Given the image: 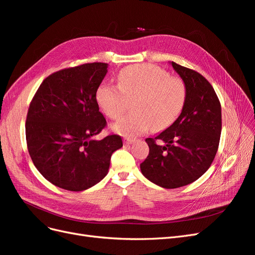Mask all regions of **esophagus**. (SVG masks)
I'll list each match as a JSON object with an SVG mask.
<instances>
[{"label": "esophagus", "mask_w": 255, "mask_h": 255, "mask_svg": "<svg viewBox=\"0 0 255 255\" xmlns=\"http://www.w3.org/2000/svg\"><path fill=\"white\" fill-rule=\"evenodd\" d=\"M123 141H125V143H127V144H129V143H133L135 141V139L130 137H125L123 138Z\"/></svg>", "instance_id": "obj_1"}]
</instances>
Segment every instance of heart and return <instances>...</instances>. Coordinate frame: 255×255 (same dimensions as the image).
Listing matches in <instances>:
<instances>
[{"label":"heart","instance_id":"heart-1","mask_svg":"<svg viewBox=\"0 0 255 255\" xmlns=\"http://www.w3.org/2000/svg\"><path fill=\"white\" fill-rule=\"evenodd\" d=\"M187 85L176 75L151 64L123 68L118 86L101 84L97 89V102L107 117L120 119L132 102L133 113L114 126L126 136L140 135L150 128L161 130L180 117L187 101Z\"/></svg>","mask_w":255,"mask_h":255}]
</instances>
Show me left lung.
Returning a JSON list of instances; mask_svg holds the SVG:
<instances>
[{
  "label": "left lung",
  "mask_w": 255,
  "mask_h": 255,
  "mask_svg": "<svg viewBox=\"0 0 255 255\" xmlns=\"http://www.w3.org/2000/svg\"><path fill=\"white\" fill-rule=\"evenodd\" d=\"M187 85V101L172 126L154 138L140 164L146 179L167 189L198 180L211 167L221 134V105L216 92L202 74L171 63Z\"/></svg>",
  "instance_id": "8db88e82"
}]
</instances>
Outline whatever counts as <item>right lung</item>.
<instances>
[{"label":"right lung","mask_w":255,"mask_h":255,"mask_svg":"<svg viewBox=\"0 0 255 255\" xmlns=\"http://www.w3.org/2000/svg\"><path fill=\"white\" fill-rule=\"evenodd\" d=\"M106 72L105 63L61 69L43 80L30 101L25 122L29 156L57 187L81 191L94 186L122 146L117 134L92 139L107 126L96 98Z\"/></svg>","instance_id":"obj_1"}]
</instances>
